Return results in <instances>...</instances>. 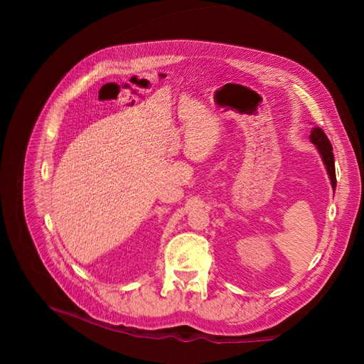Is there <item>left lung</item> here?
Here are the masks:
<instances>
[{"mask_svg":"<svg viewBox=\"0 0 364 364\" xmlns=\"http://www.w3.org/2000/svg\"><path fill=\"white\" fill-rule=\"evenodd\" d=\"M310 140L317 147V150L320 153L321 161L324 164V168H326V171H328V176L331 178V184H332V188H333V192H335V188H336V176H335V159H333L332 144H331L329 139L326 137V134H324L323 129L318 128V127H314L311 129Z\"/></svg>","mask_w":364,"mask_h":364,"instance_id":"obj_1","label":"left lung"}]
</instances>
